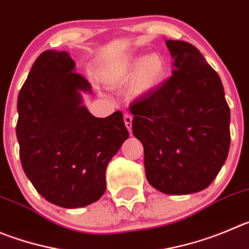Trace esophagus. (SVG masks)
Wrapping results in <instances>:
<instances>
[{
    "mask_svg": "<svg viewBox=\"0 0 249 249\" xmlns=\"http://www.w3.org/2000/svg\"><path fill=\"white\" fill-rule=\"evenodd\" d=\"M124 123L126 125V129L129 130V132H131V126H132V117L130 114L125 113L124 114Z\"/></svg>",
    "mask_w": 249,
    "mask_h": 249,
    "instance_id": "34e87169",
    "label": "esophagus"
}]
</instances>
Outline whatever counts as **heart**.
Masks as SVG:
<instances>
[{
	"instance_id": "1",
	"label": "heart",
	"mask_w": 249,
	"mask_h": 249,
	"mask_svg": "<svg viewBox=\"0 0 249 249\" xmlns=\"http://www.w3.org/2000/svg\"><path fill=\"white\" fill-rule=\"evenodd\" d=\"M167 75V62L161 54L153 53L146 56L134 55L120 60L103 72V78L111 85H124L132 77V90L143 94L159 87Z\"/></svg>"
}]
</instances>
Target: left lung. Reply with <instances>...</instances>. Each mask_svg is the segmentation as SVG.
Listing matches in <instances>:
<instances>
[{
    "label": "left lung",
    "mask_w": 249,
    "mask_h": 249,
    "mask_svg": "<svg viewBox=\"0 0 249 249\" xmlns=\"http://www.w3.org/2000/svg\"><path fill=\"white\" fill-rule=\"evenodd\" d=\"M172 76L130 104L132 132L145 153L148 183L164 194L200 192L213 183L230 150L224 86L200 51L167 40Z\"/></svg>",
    "instance_id": "8db88e82"
}]
</instances>
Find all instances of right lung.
Returning a JSON list of instances; mask_svg holds the SVG:
<instances>
[{
    "mask_svg": "<svg viewBox=\"0 0 249 249\" xmlns=\"http://www.w3.org/2000/svg\"><path fill=\"white\" fill-rule=\"evenodd\" d=\"M75 66L66 51L41 53L17 102L23 171L43 198L66 209L101 199L107 166L129 138L122 111L96 118L82 106L92 86Z\"/></svg>",
    "mask_w": 249,
    "mask_h": 249,
    "instance_id": "right-lung-1",
    "label": "right lung"
}]
</instances>
